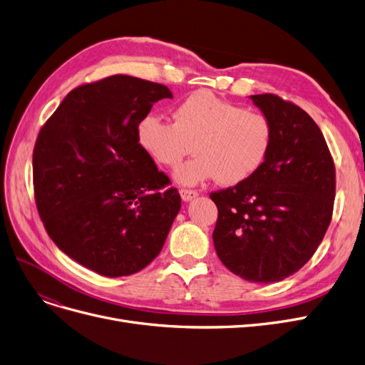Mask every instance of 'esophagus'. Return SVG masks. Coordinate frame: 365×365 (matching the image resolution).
<instances>
[{
    "label": "esophagus",
    "instance_id": "1",
    "mask_svg": "<svg viewBox=\"0 0 365 365\" xmlns=\"http://www.w3.org/2000/svg\"><path fill=\"white\" fill-rule=\"evenodd\" d=\"M180 195H181L182 200L188 202V200L195 199V197H196L199 193H197L196 190H193V188H181V190H180Z\"/></svg>",
    "mask_w": 365,
    "mask_h": 365
}]
</instances>
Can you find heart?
<instances>
[{"mask_svg": "<svg viewBox=\"0 0 365 365\" xmlns=\"http://www.w3.org/2000/svg\"><path fill=\"white\" fill-rule=\"evenodd\" d=\"M138 140L155 163L173 168L190 151L195 155L175 169V180L196 185L217 178L235 185L262 168L274 140V125L264 112L249 110L210 91L184 98L173 124L150 113L138 124Z\"/></svg>", "mask_w": 365, "mask_h": 365, "instance_id": "b5f03b06", "label": "heart"}]
</instances>
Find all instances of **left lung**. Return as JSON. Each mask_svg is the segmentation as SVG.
<instances>
[{"mask_svg": "<svg viewBox=\"0 0 365 365\" xmlns=\"http://www.w3.org/2000/svg\"><path fill=\"white\" fill-rule=\"evenodd\" d=\"M252 98L274 125L272 147L253 177L210 195L218 210L212 240L229 271L268 284L299 271L322 242L335 166L307 112L271 93Z\"/></svg>", "mask_w": 365, "mask_h": 365, "instance_id": "8db88e82", "label": "left lung"}]
</instances>
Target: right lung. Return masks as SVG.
Returning a JSON list of instances; mask_svg holds the SVG:
<instances>
[{"label": "right lung", "mask_w": 365, "mask_h": 365, "mask_svg": "<svg viewBox=\"0 0 365 365\" xmlns=\"http://www.w3.org/2000/svg\"><path fill=\"white\" fill-rule=\"evenodd\" d=\"M168 86L113 75L73 88L33 151L38 215L58 249L98 275L139 272L158 256L181 208L138 124Z\"/></svg>", "instance_id": "right-lung-1"}]
</instances>
